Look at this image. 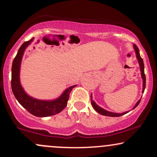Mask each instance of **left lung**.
<instances>
[{
    "mask_svg": "<svg viewBox=\"0 0 157 157\" xmlns=\"http://www.w3.org/2000/svg\"><path fill=\"white\" fill-rule=\"evenodd\" d=\"M133 46H134V49L135 51V53H136V59H137V60H138V62H139V67H140L141 76V78H142V80H143L142 93H144V89H145V87H146V76H145V74H144V65L143 59H141V56H140V53H139V50L138 47H137L135 44L133 45ZM140 101H141V99L139 100L138 101L136 102V105H135V106H134L133 109H135L137 106H138L139 103H140ZM91 105H92V106H93V108L95 109V110L97 111L98 113H99L100 114H101V115L106 116V117H121V116H123L124 114H126V113H127L128 112V111H126V112L119 113L111 112V111L105 110L104 109L101 108V107H100L99 106H98V105L96 104L95 101H94L93 100V96H92V94H91Z\"/></svg>",
    "mask_w": 157,
    "mask_h": 157,
    "instance_id": "8db88e82",
    "label": "left lung"
}]
</instances>
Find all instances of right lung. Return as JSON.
Wrapping results in <instances>:
<instances>
[{"label":"right lung","instance_id":"obj_1","mask_svg":"<svg viewBox=\"0 0 157 157\" xmlns=\"http://www.w3.org/2000/svg\"><path fill=\"white\" fill-rule=\"evenodd\" d=\"M33 38L24 42L18 49L13 59L11 70V88L17 101L23 108L36 117H46L61 112L67 105L70 92L76 85L70 86L64 91L59 97L53 100H40L28 95L24 91L20 81V70L22 58L25 50L33 41Z\"/></svg>","mask_w":157,"mask_h":157}]
</instances>
